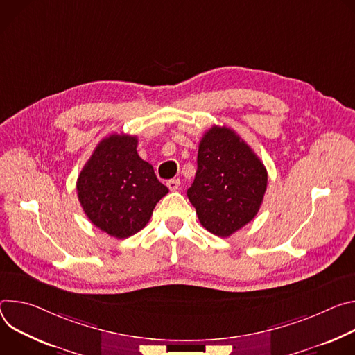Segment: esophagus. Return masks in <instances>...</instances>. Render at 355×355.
<instances>
[{
	"label": "esophagus",
	"mask_w": 355,
	"mask_h": 355,
	"mask_svg": "<svg viewBox=\"0 0 355 355\" xmlns=\"http://www.w3.org/2000/svg\"><path fill=\"white\" fill-rule=\"evenodd\" d=\"M166 184H168V187H169L171 191H175V190H179V187H180V180H179V179H171Z\"/></svg>",
	"instance_id": "obj_1"
}]
</instances>
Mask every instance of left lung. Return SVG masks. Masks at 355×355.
I'll use <instances>...</instances> for the list:
<instances>
[{"label":"left lung","instance_id":"1","mask_svg":"<svg viewBox=\"0 0 355 355\" xmlns=\"http://www.w3.org/2000/svg\"><path fill=\"white\" fill-rule=\"evenodd\" d=\"M266 183L255 152L232 130L214 125L199 144L198 172L187 198L207 231L230 237L257 216Z\"/></svg>","mask_w":355,"mask_h":355}]
</instances>
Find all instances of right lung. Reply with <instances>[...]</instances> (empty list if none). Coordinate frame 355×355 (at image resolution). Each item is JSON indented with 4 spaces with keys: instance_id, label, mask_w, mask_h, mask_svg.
<instances>
[{
    "instance_id": "right-lung-1",
    "label": "right lung",
    "mask_w": 355,
    "mask_h": 355,
    "mask_svg": "<svg viewBox=\"0 0 355 355\" xmlns=\"http://www.w3.org/2000/svg\"><path fill=\"white\" fill-rule=\"evenodd\" d=\"M138 138L112 134L96 146L77 179V196L89 220L114 239H128L149 221L169 189L137 152Z\"/></svg>"
}]
</instances>
